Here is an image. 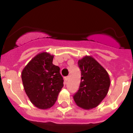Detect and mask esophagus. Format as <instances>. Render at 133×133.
Wrapping results in <instances>:
<instances>
[{"label": "esophagus", "instance_id": "1", "mask_svg": "<svg viewBox=\"0 0 133 133\" xmlns=\"http://www.w3.org/2000/svg\"><path fill=\"white\" fill-rule=\"evenodd\" d=\"M68 80H69V77H64V81H65V82H66V81H67Z\"/></svg>", "mask_w": 133, "mask_h": 133}]
</instances>
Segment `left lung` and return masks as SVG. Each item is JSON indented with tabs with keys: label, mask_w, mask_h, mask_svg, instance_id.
I'll list each match as a JSON object with an SVG mask.
<instances>
[{
	"label": "left lung",
	"mask_w": 133,
	"mask_h": 133,
	"mask_svg": "<svg viewBox=\"0 0 133 133\" xmlns=\"http://www.w3.org/2000/svg\"><path fill=\"white\" fill-rule=\"evenodd\" d=\"M81 71L78 90L74 95L75 103L82 109H93L105 98L110 81L109 74L94 58L86 56L78 61Z\"/></svg>",
	"instance_id": "left-lung-1"
}]
</instances>
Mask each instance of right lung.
<instances>
[{"label": "right lung", "instance_id": "1", "mask_svg": "<svg viewBox=\"0 0 133 133\" xmlns=\"http://www.w3.org/2000/svg\"><path fill=\"white\" fill-rule=\"evenodd\" d=\"M53 57L46 52L38 54L21 74L26 94L38 109L52 107L64 85L60 68L52 64Z\"/></svg>", "mask_w": 133, "mask_h": 133}]
</instances>
